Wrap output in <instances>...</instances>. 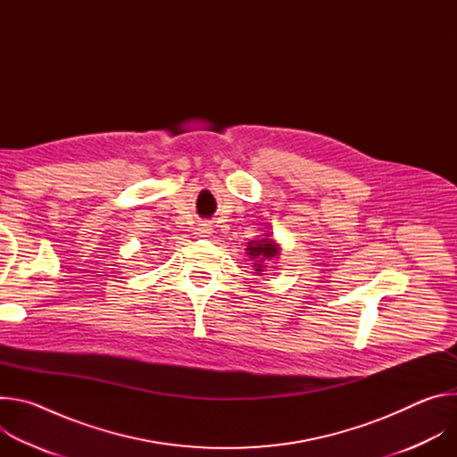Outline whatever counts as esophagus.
<instances>
[{"label":"esophagus","mask_w":457,"mask_h":457,"mask_svg":"<svg viewBox=\"0 0 457 457\" xmlns=\"http://www.w3.org/2000/svg\"><path fill=\"white\" fill-rule=\"evenodd\" d=\"M199 235H201V237H210V235H212V226H210V224H201Z\"/></svg>","instance_id":"34e87169"}]
</instances>
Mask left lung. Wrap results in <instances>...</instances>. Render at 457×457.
<instances>
[{"mask_svg": "<svg viewBox=\"0 0 457 457\" xmlns=\"http://www.w3.org/2000/svg\"><path fill=\"white\" fill-rule=\"evenodd\" d=\"M270 237V235H266ZM249 258L253 260V268L254 271L260 275L264 271V268H268L264 262L266 260H273L280 254V247L273 238H264V240H251L245 247Z\"/></svg>", "mask_w": 457, "mask_h": 457, "instance_id": "8db88e82", "label": "left lung"}]
</instances>
